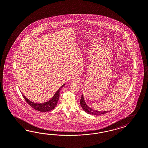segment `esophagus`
<instances>
[{
    "label": "esophagus",
    "instance_id": "obj_1",
    "mask_svg": "<svg viewBox=\"0 0 148 148\" xmlns=\"http://www.w3.org/2000/svg\"><path fill=\"white\" fill-rule=\"evenodd\" d=\"M81 80L79 79V77H76V76H74L72 78V81L74 82H79Z\"/></svg>",
    "mask_w": 148,
    "mask_h": 148
}]
</instances>
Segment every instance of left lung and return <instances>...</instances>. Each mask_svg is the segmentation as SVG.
I'll list each match as a JSON object with an SVG mask.
<instances>
[{"label":"left lung","mask_w":148,"mask_h":148,"mask_svg":"<svg viewBox=\"0 0 148 148\" xmlns=\"http://www.w3.org/2000/svg\"><path fill=\"white\" fill-rule=\"evenodd\" d=\"M80 104H81L82 108H83V110L87 113L89 114L95 115H101V114H105L106 113H108L109 111H98L97 110H94L92 108L89 107L87 105L86 103L85 102L84 99L83 95H82V96H81V99H80Z\"/></svg>","instance_id":"8db88e82"}]
</instances>
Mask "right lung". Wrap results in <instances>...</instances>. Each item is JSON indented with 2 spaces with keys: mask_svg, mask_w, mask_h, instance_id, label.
<instances>
[{
  "mask_svg": "<svg viewBox=\"0 0 148 148\" xmlns=\"http://www.w3.org/2000/svg\"><path fill=\"white\" fill-rule=\"evenodd\" d=\"M65 84H63L59 89L58 91L54 94V96L51 98V99L47 102H45L43 103H36L33 101H29V99L24 96L23 94H22L23 97L25 99L27 103L34 109L36 110L37 111H38L40 112H48L51 110H53L55 108V107L57 106L58 103V100L59 98V94L60 91L61 90V88L65 86Z\"/></svg>",
  "mask_w": 148,
  "mask_h": 148,
  "instance_id": "obj_1",
  "label": "right lung"
}]
</instances>
